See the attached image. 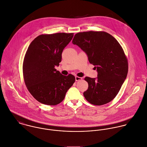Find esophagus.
Returning a JSON list of instances; mask_svg holds the SVG:
<instances>
[{"label": "esophagus", "instance_id": "1", "mask_svg": "<svg viewBox=\"0 0 147 147\" xmlns=\"http://www.w3.org/2000/svg\"><path fill=\"white\" fill-rule=\"evenodd\" d=\"M75 78H76V81H80V80H81L82 79V77H77V76H76V77H75Z\"/></svg>", "mask_w": 147, "mask_h": 147}]
</instances>
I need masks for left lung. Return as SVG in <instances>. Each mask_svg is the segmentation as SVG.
I'll list each match as a JSON object with an SVG mask.
<instances>
[{"mask_svg":"<svg viewBox=\"0 0 147 147\" xmlns=\"http://www.w3.org/2000/svg\"><path fill=\"white\" fill-rule=\"evenodd\" d=\"M72 43L78 46L95 66L96 78L86 77L88 89L84 92L92 105L100 106L111 102L117 95L128 73V62L117 40L105 32L88 31L75 34Z\"/></svg>","mask_w":147,"mask_h":147,"instance_id":"left-lung-1","label":"left lung"}]
</instances>
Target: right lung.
<instances>
[{
  "mask_svg": "<svg viewBox=\"0 0 147 147\" xmlns=\"http://www.w3.org/2000/svg\"><path fill=\"white\" fill-rule=\"evenodd\" d=\"M73 36V33L41 34L28 47L23 65L24 79L30 93L42 104L61 103L75 82L74 76H63L55 68Z\"/></svg>",
  "mask_w": 147,
  "mask_h": 147,
  "instance_id": "add662e5",
  "label": "right lung"
}]
</instances>
